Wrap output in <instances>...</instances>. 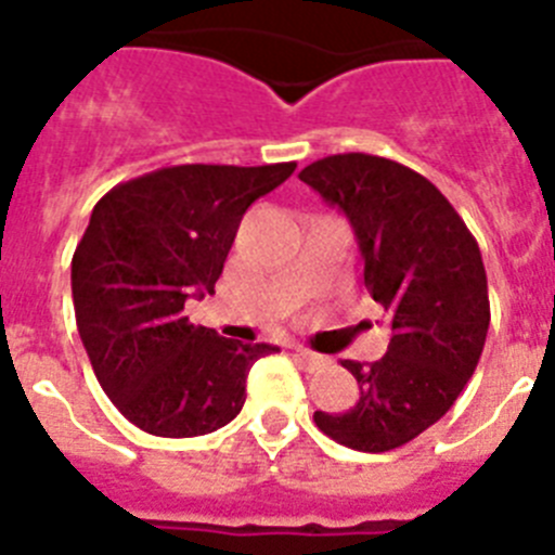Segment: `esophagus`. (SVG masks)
<instances>
[{
	"mask_svg": "<svg viewBox=\"0 0 555 555\" xmlns=\"http://www.w3.org/2000/svg\"><path fill=\"white\" fill-rule=\"evenodd\" d=\"M292 350H294V356L300 358V361H302V366H308V370H317V366H322V364H325V356H320V352L308 350V347H302V345H294Z\"/></svg>",
	"mask_w": 555,
	"mask_h": 555,
	"instance_id": "esophagus-1",
	"label": "esophagus"
}]
</instances>
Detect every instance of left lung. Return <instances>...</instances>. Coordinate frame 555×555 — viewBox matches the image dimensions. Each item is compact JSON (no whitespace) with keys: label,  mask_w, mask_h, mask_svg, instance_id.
I'll return each mask as SVG.
<instances>
[{"label":"left lung","mask_w":555,"mask_h":555,"mask_svg":"<svg viewBox=\"0 0 555 555\" xmlns=\"http://www.w3.org/2000/svg\"><path fill=\"white\" fill-rule=\"evenodd\" d=\"M300 180L347 214L364 286L391 327L384 358L341 361L361 389L356 405L317 411L313 423L345 448L386 453L442 420L473 377L489 331L487 269L448 197L409 166L345 152Z\"/></svg>","instance_id":"left-lung-1"}]
</instances>
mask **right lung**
Here are the masks:
<instances>
[{
    "label": "right lung",
    "instance_id": "1",
    "mask_svg": "<svg viewBox=\"0 0 555 555\" xmlns=\"http://www.w3.org/2000/svg\"><path fill=\"white\" fill-rule=\"evenodd\" d=\"M294 169L164 166L94 205L72 258L77 331L96 380L135 428L189 439L242 411L249 366L278 347L191 325L185 302L214 294L247 208Z\"/></svg>",
    "mask_w": 555,
    "mask_h": 555
}]
</instances>
